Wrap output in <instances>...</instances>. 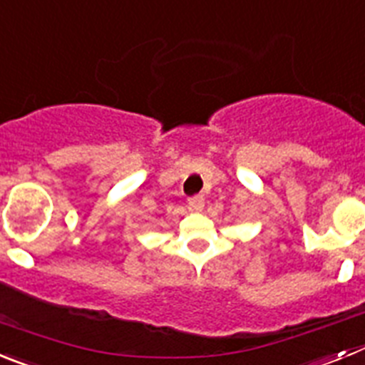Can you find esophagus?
I'll list each match as a JSON object with an SVG mask.
<instances>
[{
	"mask_svg": "<svg viewBox=\"0 0 365 365\" xmlns=\"http://www.w3.org/2000/svg\"><path fill=\"white\" fill-rule=\"evenodd\" d=\"M188 206L192 210H202L205 206V197L202 195H193V197L188 199Z\"/></svg>",
	"mask_w": 365,
	"mask_h": 365,
	"instance_id": "34e87169",
	"label": "esophagus"
}]
</instances>
